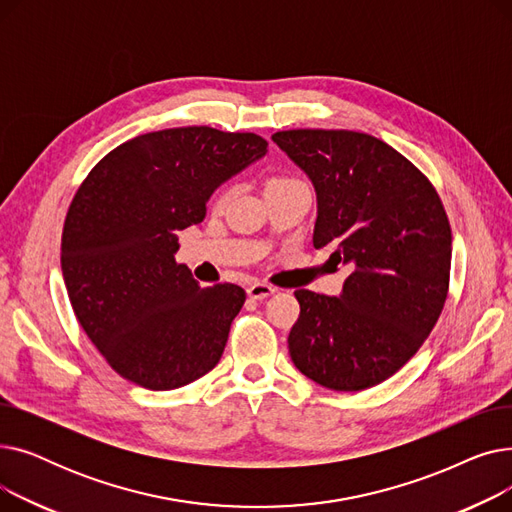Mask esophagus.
<instances>
[{"instance_id":"1","label":"esophagus","mask_w":512,"mask_h":512,"mask_svg":"<svg viewBox=\"0 0 512 512\" xmlns=\"http://www.w3.org/2000/svg\"><path fill=\"white\" fill-rule=\"evenodd\" d=\"M274 292H276V288L272 284H265V282H255V284H251L247 288V294H249L251 299H265V297H270V294H274Z\"/></svg>"}]
</instances>
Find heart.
<instances>
[{
  "mask_svg": "<svg viewBox=\"0 0 512 512\" xmlns=\"http://www.w3.org/2000/svg\"><path fill=\"white\" fill-rule=\"evenodd\" d=\"M282 180H290V178H274L272 182H282ZM228 197H230V188H226V191L218 197V203H224Z\"/></svg>",
  "mask_w": 512,
  "mask_h": 512,
  "instance_id": "1",
  "label": "heart"
}]
</instances>
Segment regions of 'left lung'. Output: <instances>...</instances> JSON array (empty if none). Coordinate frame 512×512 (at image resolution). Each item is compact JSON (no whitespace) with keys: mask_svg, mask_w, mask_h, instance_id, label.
Listing matches in <instances>:
<instances>
[{"mask_svg":"<svg viewBox=\"0 0 512 512\" xmlns=\"http://www.w3.org/2000/svg\"><path fill=\"white\" fill-rule=\"evenodd\" d=\"M274 143L317 193L313 247L348 265L340 297L297 290L292 363L319 386L359 392L388 380L444 309L452 232L434 184L388 143L355 130L299 128Z\"/></svg>","mask_w":512,"mask_h":512,"instance_id":"1","label":"left lung"}]
</instances>
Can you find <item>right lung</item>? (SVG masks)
<instances>
[{
  "mask_svg": "<svg viewBox=\"0 0 512 512\" xmlns=\"http://www.w3.org/2000/svg\"><path fill=\"white\" fill-rule=\"evenodd\" d=\"M265 153L255 132L166 128L118 145L78 186L62 232L66 290L80 328L128 382L174 390L218 365L247 292L199 286L174 259L178 232Z\"/></svg>",
  "mask_w": 512,
  "mask_h": 512,
  "instance_id": "obj_1",
  "label": "right lung"
}]
</instances>
